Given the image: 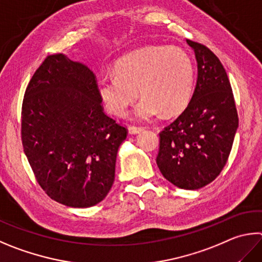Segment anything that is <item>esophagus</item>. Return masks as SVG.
<instances>
[{
	"label": "esophagus",
	"instance_id": "obj_1",
	"mask_svg": "<svg viewBox=\"0 0 262 262\" xmlns=\"http://www.w3.org/2000/svg\"><path fill=\"white\" fill-rule=\"evenodd\" d=\"M143 129L144 128L141 126H134V125L128 126V132H129V134H139V133H141Z\"/></svg>",
	"mask_w": 262,
	"mask_h": 262
}]
</instances>
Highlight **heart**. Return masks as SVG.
<instances>
[{"label": "heart", "instance_id": "obj_1", "mask_svg": "<svg viewBox=\"0 0 262 262\" xmlns=\"http://www.w3.org/2000/svg\"><path fill=\"white\" fill-rule=\"evenodd\" d=\"M194 71L184 50L177 47L150 46L121 57L115 73L98 81V94L106 110L122 117L142 96L135 116L147 120L161 113L172 116L187 106L192 95Z\"/></svg>", "mask_w": 262, "mask_h": 262}]
</instances>
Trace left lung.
Instances as JSON below:
<instances>
[{"label": "left lung", "instance_id": "left-lung-1", "mask_svg": "<svg viewBox=\"0 0 262 262\" xmlns=\"http://www.w3.org/2000/svg\"><path fill=\"white\" fill-rule=\"evenodd\" d=\"M187 42L197 60L196 88L187 108L159 133L157 165L170 183L196 190L215 180L225 167L238 116L220 59L204 45Z\"/></svg>", "mask_w": 262, "mask_h": 262}]
</instances>
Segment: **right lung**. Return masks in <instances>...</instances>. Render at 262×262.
Wrapping results in <instances>:
<instances>
[{
    "mask_svg": "<svg viewBox=\"0 0 262 262\" xmlns=\"http://www.w3.org/2000/svg\"><path fill=\"white\" fill-rule=\"evenodd\" d=\"M127 133L104 113L88 66L56 54L35 71L23 101L21 142L37 183L51 199L79 208L102 202Z\"/></svg>",
    "mask_w": 262,
    "mask_h": 262,
    "instance_id": "right-lung-1",
    "label": "right lung"
}]
</instances>
